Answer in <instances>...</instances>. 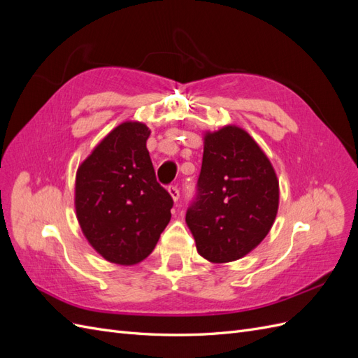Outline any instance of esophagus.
Returning <instances> with one entry per match:
<instances>
[{
    "label": "esophagus",
    "mask_w": 358,
    "mask_h": 358,
    "mask_svg": "<svg viewBox=\"0 0 358 358\" xmlns=\"http://www.w3.org/2000/svg\"><path fill=\"white\" fill-rule=\"evenodd\" d=\"M169 192H170V196L173 197V200H175V201L179 200L180 192H179V188H178L176 185H170V187H169Z\"/></svg>",
    "instance_id": "34e87169"
}]
</instances>
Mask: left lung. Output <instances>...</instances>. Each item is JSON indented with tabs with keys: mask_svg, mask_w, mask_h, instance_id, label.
<instances>
[{
	"mask_svg": "<svg viewBox=\"0 0 358 358\" xmlns=\"http://www.w3.org/2000/svg\"><path fill=\"white\" fill-rule=\"evenodd\" d=\"M278 204L276 173L251 136L231 125L206 134L196 196L187 210L201 257L229 263L251 252L272 229Z\"/></svg>",
	"mask_w": 358,
	"mask_h": 358,
	"instance_id": "obj_1",
	"label": "left lung"
}]
</instances>
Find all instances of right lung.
I'll list each match as a JSON object with an SVG mask.
<instances>
[{
    "label": "right lung",
    "mask_w": 358,
    "mask_h": 358,
    "mask_svg": "<svg viewBox=\"0 0 358 358\" xmlns=\"http://www.w3.org/2000/svg\"><path fill=\"white\" fill-rule=\"evenodd\" d=\"M145 124L116 127L76 176V212L86 239L107 262H142L167 227L173 199L157 182Z\"/></svg>",
    "instance_id": "obj_1"
}]
</instances>
